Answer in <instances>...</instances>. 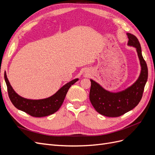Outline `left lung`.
Returning <instances> with one entry per match:
<instances>
[{"label": "left lung", "instance_id": "obj_1", "mask_svg": "<svg viewBox=\"0 0 155 155\" xmlns=\"http://www.w3.org/2000/svg\"><path fill=\"white\" fill-rule=\"evenodd\" d=\"M128 45L137 48L141 65V72L133 85L119 92H110L91 79V87L89 98L94 108L101 115L107 117H118L137 106L141 100L145 83L148 78V69L144 60L140 44L135 35L127 33Z\"/></svg>", "mask_w": 155, "mask_h": 155}]
</instances>
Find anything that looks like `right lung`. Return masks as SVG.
Wrapping results in <instances>:
<instances>
[{"instance_id": "add662e5", "label": "right lung", "mask_w": 155, "mask_h": 155, "mask_svg": "<svg viewBox=\"0 0 155 155\" xmlns=\"http://www.w3.org/2000/svg\"><path fill=\"white\" fill-rule=\"evenodd\" d=\"M4 79L7 85L9 97L17 109L34 117H44L54 114L62 105L70 87L78 81V79L68 82L61 88L55 94L43 100H28L18 95L14 91L10 82L4 74Z\"/></svg>"}]
</instances>
